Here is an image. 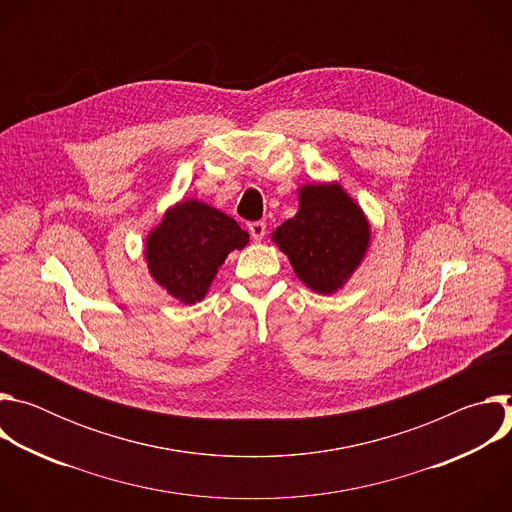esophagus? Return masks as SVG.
<instances>
[{
	"label": "esophagus",
	"instance_id": "34e87169",
	"mask_svg": "<svg viewBox=\"0 0 512 512\" xmlns=\"http://www.w3.org/2000/svg\"><path fill=\"white\" fill-rule=\"evenodd\" d=\"M249 233H251V237L255 241H261L265 237V233H267V227H265L263 221H255V223H249Z\"/></svg>",
	"mask_w": 512,
	"mask_h": 512
}]
</instances>
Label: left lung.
Segmentation results:
<instances>
[{"label":"left lung","mask_w":512,"mask_h":512,"mask_svg":"<svg viewBox=\"0 0 512 512\" xmlns=\"http://www.w3.org/2000/svg\"><path fill=\"white\" fill-rule=\"evenodd\" d=\"M369 237L367 218L338 184L304 186L298 214L273 233L296 275L318 294H334L346 283Z\"/></svg>","instance_id":"left-lung-1"}]
</instances>
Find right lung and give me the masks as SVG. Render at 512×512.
I'll return each mask as SVG.
<instances>
[{
    "instance_id": "obj_1",
    "label": "right lung",
    "mask_w": 512,
    "mask_h": 512,
    "mask_svg": "<svg viewBox=\"0 0 512 512\" xmlns=\"http://www.w3.org/2000/svg\"><path fill=\"white\" fill-rule=\"evenodd\" d=\"M249 243V233L235 218L198 200L176 204L164 214L145 243L152 277L184 304L200 302L218 267L235 249Z\"/></svg>"
}]
</instances>
